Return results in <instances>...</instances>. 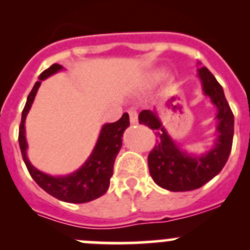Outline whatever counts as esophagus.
Listing matches in <instances>:
<instances>
[{"mask_svg": "<svg viewBox=\"0 0 250 250\" xmlns=\"http://www.w3.org/2000/svg\"><path fill=\"white\" fill-rule=\"evenodd\" d=\"M128 115H129V120H130V125H137L138 123V113L137 111L134 110H129L128 111Z\"/></svg>", "mask_w": 250, "mask_h": 250, "instance_id": "esophagus-1", "label": "esophagus"}]
</instances>
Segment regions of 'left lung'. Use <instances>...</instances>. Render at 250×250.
Masks as SVG:
<instances>
[{"mask_svg": "<svg viewBox=\"0 0 250 250\" xmlns=\"http://www.w3.org/2000/svg\"><path fill=\"white\" fill-rule=\"evenodd\" d=\"M204 95L210 98L216 106V139L214 145L201 155L188 153L175 144L162 125L157 111L143 110L139 123L160 130L157 145L147 158L148 169L153 181L161 188L174 192H183L200 188L218 175L230 156L233 140V113L226 100L224 89L206 66L197 70Z\"/></svg>", "mask_w": 250, "mask_h": 250, "instance_id": "left-lung-1", "label": "left lung"}]
</instances>
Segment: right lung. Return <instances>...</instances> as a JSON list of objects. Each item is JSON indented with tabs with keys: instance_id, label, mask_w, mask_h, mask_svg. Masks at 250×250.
<instances>
[{
	"instance_id": "add662e5",
	"label": "right lung",
	"mask_w": 250,
	"mask_h": 250,
	"mask_svg": "<svg viewBox=\"0 0 250 250\" xmlns=\"http://www.w3.org/2000/svg\"><path fill=\"white\" fill-rule=\"evenodd\" d=\"M60 70H62V66L59 64H53L52 66L44 70L40 75V81L35 83L34 88L27 97L19 127L20 151L30 175L47 193L64 202H90L104 195L109 188L110 179L113 173V163L122 146L123 133L129 127V116L125 112L117 122L106 123L103 125L90 156L74 173L64 176H53L35 168L26 156L27 143L25 138V120L31 109L42 81L57 74Z\"/></svg>"
}]
</instances>
